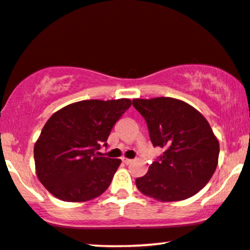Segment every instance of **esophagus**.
Masks as SVG:
<instances>
[{"instance_id":"esophagus-1","label":"esophagus","mask_w":250,"mask_h":250,"mask_svg":"<svg viewBox=\"0 0 250 250\" xmlns=\"http://www.w3.org/2000/svg\"><path fill=\"white\" fill-rule=\"evenodd\" d=\"M122 161L125 162V165H130L131 162H132V160L131 159H128V158H122Z\"/></svg>"}]
</instances>
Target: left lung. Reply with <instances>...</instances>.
Returning <instances> with one entry per match:
<instances>
[{"label": "left lung", "mask_w": 250, "mask_h": 250, "mask_svg": "<svg viewBox=\"0 0 250 250\" xmlns=\"http://www.w3.org/2000/svg\"><path fill=\"white\" fill-rule=\"evenodd\" d=\"M132 105L147 123L153 146L164 148L147 174L136 179L139 192L161 202L197 194L214 175L219 154L218 139L205 116L171 97L136 98Z\"/></svg>", "instance_id": "1"}]
</instances>
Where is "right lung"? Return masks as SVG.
Wrapping results in <instances>:
<instances>
[{"mask_svg": "<svg viewBox=\"0 0 250 250\" xmlns=\"http://www.w3.org/2000/svg\"><path fill=\"white\" fill-rule=\"evenodd\" d=\"M129 98L72 103L50 116L34 145L35 171L53 197L85 202L111 184L121 160L99 156L113 125L130 107Z\"/></svg>", "mask_w": 250, "mask_h": 250, "instance_id": "1", "label": "right lung"}]
</instances>
